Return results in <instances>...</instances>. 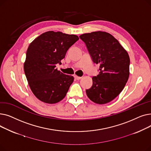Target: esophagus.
<instances>
[{
	"label": "esophagus",
	"instance_id": "1",
	"mask_svg": "<svg viewBox=\"0 0 151 151\" xmlns=\"http://www.w3.org/2000/svg\"><path fill=\"white\" fill-rule=\"evenodd\" d=\"M74 77H75V78L76 79V80H81V78H82V77H80V76H76V75H75Z\"/></svg>",
	"mask_w": 151,
	"mask_h": 151
}]
</instances>
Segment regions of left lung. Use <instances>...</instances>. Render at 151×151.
<instances>
[{
	"label": "left lung",
	"mask_w": 151,
	"mask_h": 151,
	"mask_svg": "<svg viewBox=\"0 0 151 151\" xmlns=\"http://www.w3.org/2000/svg\"><path fill=\"white\" fill-rule=\"evenodd\" d=\"M92 62L99 65V74L92 77V86L87 96L97 104H105L119 94L129 77V54L113 35L93 32L80 36Z\"/></svg>",
	"instance_id": "obj_1"
}]
</instances>
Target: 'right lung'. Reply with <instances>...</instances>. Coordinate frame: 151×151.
I'll list each match as a JSON object with an SVG mask.
<instances>
[{
    "instance_id": "1",
    "label": "right lung",
    "mask_w": 151,
    "mask_h": 151,
    "mask_svg": "<svg viewBox=\"0 0 151 151\" xmlns=\"http://www.w3.org/2000/svg\"><path fill=\"white\" fill-rule=\"evenodd\" d=\"M79 40L75 35L48 31L37 37L26 52L24 70L31 91L46 104H55L66 96L74 78L56 68L67 51Z\"/></svg>"
}]
</instances>
